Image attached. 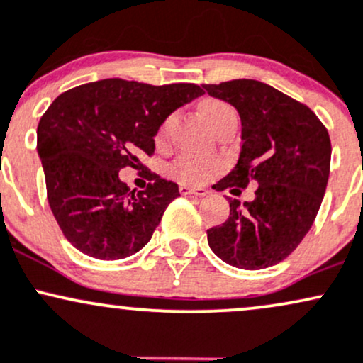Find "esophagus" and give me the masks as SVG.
I'll return each mask as SVG.
<instances>
[{"label":"esophagus","mask_w":363,"mask_h":363,"mask_svg":"<svg viewBox=\"0 0 363 363\" xmlns=\"http://www.w3.org/2000/svg\"><path fill=\"white\" fill-rule=\"evenodd\" d=\"M180 194L182 195H197V197H203V195H207L206 189H194V186H189V185H182L180 186Z\"/></svg>","instance_id":"esophagus-1"}]
</instances>
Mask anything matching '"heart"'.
<instances>
[{
    "mask_svg": "<svg viewBox=\"0 0 363 363\" xmlns=\"http://www.w3.org/2000/svg\"><path fill=\"white\" fill-rule=\"evenodd\" d=\"M230 109L231 108L226 103H221V101H216V99L206 101V103H202V106H201L202 116L206 118V120L219 115V113L230 111ZM166 128H168V123L162 125L160 137L164 135ZM218 169H219V162H216V161L183 156V157H180V160H177L173 162V166H171V174H173V177L182 183L201 185V183H206L207 180H211Z\"/></svg>",
    "mask_w": 363,
    "mask_h": 363,
    "instance_id": "obj_1",
    "label": "heart"
}]
</instances>
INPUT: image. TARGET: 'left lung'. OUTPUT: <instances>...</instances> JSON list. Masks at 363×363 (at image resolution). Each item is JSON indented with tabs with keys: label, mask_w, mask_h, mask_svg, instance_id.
<instances>
[{
	"label": "left lung",
	"mask_w": 363,
	"mask_h": 363,
	"mask_svg": "<svg viewBox=\"0 0 363 363\" xmlns=\"http://www.w3.org/2000/svg\"><path fill=\"white\" fill-rule=\"evenodd\" d=\"M202 87L242 120L238 162L216 190L257 186L254 201H230V216L207 230V242L230 266L271 267L298 247L319 213L331 166L329 133L311 108L259 80Z\"/></svg>",
	"instance_id": "1"
}]
</instances>
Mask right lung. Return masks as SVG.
<instances>
[{"label": "right lung", "instance_id": "add662e5", "mask_svg": "<svg viewBox=\"0 0 363 363\" xmlns=\"http://www.w3.org/2000/svg\"><path fill=\"white\" fill-rule=\"evenodd\" d=\"M203 91L195 84L149 85L104 79L52 101L38 127L48 201L77 250L116 260L145 247L178 185L149 171L145 190H130L121 168L140 169L154 154L162 121Z\"/></svg>", "mask_w": 363, "mask_h": 363}]
</instances>
